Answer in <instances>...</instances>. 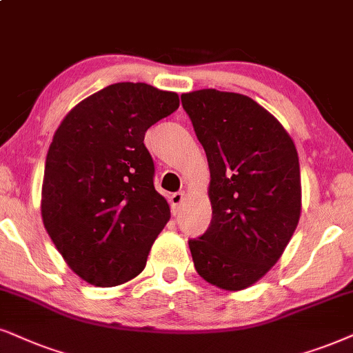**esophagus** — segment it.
Returning <instances> with one entry per match:
<instances>
[{"label":"esophagus","mask_w":353,"mask_h":353,"mask_svg":"<svg viewBox=\"0 0 353 353\" xmlns=\"http://www.w3.org/2000/svg\"><path fill=\"white\" fill-rule=\"evenodd\" d=\"M182 200H184V192H176V194H172L171 197H169L172 215H176V213L179 212V205L182 203Z\"/></svg>","instance_id":"obj_1"}]
</instances>
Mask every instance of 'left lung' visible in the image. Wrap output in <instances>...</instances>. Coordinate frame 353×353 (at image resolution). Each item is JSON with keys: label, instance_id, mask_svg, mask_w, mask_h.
<instances>
[{"label": "left lung", "instance_id": "obj_1", "mask_svg": "<svg viewBox=\"0 0 353 353\" xmlns=\"http://www.w3.org/2000/svg\"><path fill=\"white\" fill-rule=\"evenodd\" d=\"M181 101L212 177V221L202 236L189 239L195 270L218 288H248L275 265L300 220L295 143L248 96L200 89Z\"/></svg>", "mask_w": 353, "mask_h": 353}]
</instances>
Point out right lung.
Instances as JSON below:
<instances>
[{
    "mask_svg": "<svg viewBox=\"0 0 353 353\" xmlns=\"http://www.w3.org/2000/svg\"><path fill=\"white\" fill-rule=\"evenodd\" d=\"M177 107L176 92L115 83L73 107L53 135L40 205L43 226L88 283L115 287L145 269L171 212L154 189V163L143 140Z\"/></svg>",
    "mask_w": 353,
    "mask_h": 353,
    "instance_id": "right-lung-1",
    "label": "right lung"
}]
</instances>
